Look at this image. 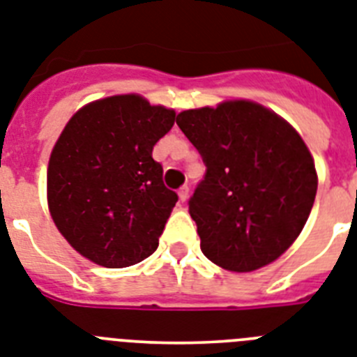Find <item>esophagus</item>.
I'll return each instance as SVG.
<instances>
[{"label":"esophagus","instance_id":"1","mask_svg":"<svg viewBox=\"0 0 357 357\" xmlns=\"http://www.w3.org/2000/svg\"><path fill=\"white\" fill-rule=\"evenodd\" d=\"M178 196H179V202H181V203L187 202V199H188V187H187V185H183V187L179 188Z\"/></svg>","mask_w":357,"mask_h":357}]
</instances>
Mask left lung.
I'll return each mask as SVG.
<instances>
[{
    "mask_svg": "<svg viewBox=\"0 0 357 357\" xmlns=\"http://www.w3.org/2000/svg\"><path fill=\"white\" fill-rule=\"evenodd\" d=\"M176 123L206 167L188 199L203 254L234 272L278 259L316 199V167L303 139L252 101L185 110Z\"/></svg>",
    "mask_w": 357,
    "mask_h": 357,
    "instance_id": "obj_1",
    "label": "left lung"
}]
</instances>
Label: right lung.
I'll return each mask as SVG.
<instances>
[{"instance_id":"add662e5","label":"right lung","mask_w":357,"mask_h":357,"mask_svg":"<svg viewBox=\"0 0 357 357\" xmlns=\"http://www.w3.org/2000/svg\"><path fill=\"white\" fill-rule=\"evenodd\" d=\"M174 119V110L128 94L86 105L63 128L47 192L54 223L82 256L123 268L158 248L178 194L165 187L152 149Z\"/></svg>"}]
</instances>
